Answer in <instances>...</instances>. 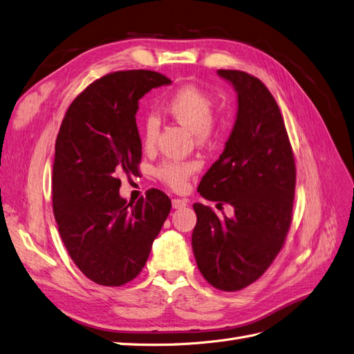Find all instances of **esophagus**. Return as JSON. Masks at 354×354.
<instances>
[{"label":"esophagus","instance_id":"esophagus-1","mask_svg":"<svg viewBox=\"0 0 354 354\" xmlns=\"http://www.w3.org/2000/svg\"><path fill=\"white\" fill-rule=\"evenodd\" d=\"M187 205H188L187 198H174V200H171V206H174V209H183Z\"/></svg>","mask_w":354,"mask_h":354}]
</instances>
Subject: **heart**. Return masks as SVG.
I'll return each instance as SVG.
<instances>
[{"instance_id":"obj_1","label":"heart","mask_w":354,"mask_h":354,"mask_svg":"<svg viewBox=\"0 0 354 354\" xmlns=\"http://www.w3.org/2000/svg\"><path fill=\"white\" fill-rule=\"evenodd\" d=\"M166 111L180 124L188 127L198 139L209 136L214 124L215 100L205 90L194 86H185L176 90L166 104ZM160 129V120L157 115H148L144 123V142L153 145ZM197 169L191 161H166L157 169V175L166 184L176 189L183 188L188 178Z\"/></svg>"}]
</instances>
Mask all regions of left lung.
I'll return each instance as SVG.
<instances>
[{
  "instance_id": "8db88e82",
  "label": "left lung",
  "mask_w": 354,
  "mask_h": 354,
  "mask_svg": "<svg viewBox=\"0 0 354 354\" xmlns=\"http://www.w3.org/2000/svg\"><path fill=\"white\" fill-rule=\"evenodd\" d=\"M237 93V114L224 153L201 178L198 193L234 207L219 218L194 203L193 252L203 277L216 289L240 290L264 274L290 227L295 161L283 117L268 88L243 71L218 69Z\"/></svg>"
}]
</instances>
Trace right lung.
Listing matches in <instances>:
<instances>
[{"label": "right lung", "mask_w": 354, "mask_h": 354, "mask_svg": "<svg viewBox=\"0 0 354 354\" xmlns=\"http://www.w3.org/2000/svg\"><path fill=\"white\" fill-rule=\"evenodd\" d=\"M171 84L154 71H118L90 84L68 108L53 161V212L69 257L102 286H121L142 271L169 215L170 198L147 191L136 205L120 196V175L142 156L139 99Z\"/></svg>", "instance_id": "obj_1"}]
</instances>
